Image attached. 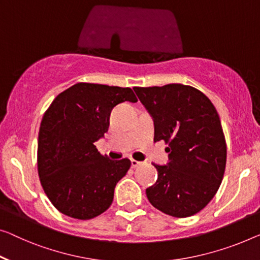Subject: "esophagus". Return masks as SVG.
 I'll return each instance as SVG.
<instances>
[{
  "mask_svg": "<svg viewBox=\"0 0 260 260\" xmlns=\"http://www.w3.org/2000/svg\"><path fill=\"white\" fill-rule=\"evenodd\" d=\"M131 165H132V167H133V168H137L138 166L141 165V162H139V161H137V160H133V158H132V160H131Z\"/></svg>",
  "mask_w": 260,
  "mask_h": 260,
  "instance_id": "obj_1",
  "label": "esophagus"
}]
</instances>
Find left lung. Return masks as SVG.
Masks as SVG:
<instances>
[{"mask_svg":"<svg viewBox=\"0 0 260 260\" xmlns=\"http://www.w3.org/2000/svg\"><path fill=\"white\" fill-rule=\"evenodd\" d=\"M154 121V141L165 140L167 165H154L157 180L146 189L153 207L173 217H189L214 199L226 164V143L210 99L182 84L134 87Z\"/></svg>","mask_w":260,"mask_h":260,"instance_id":"8db88e82","label":"left lung"}]
</instances>
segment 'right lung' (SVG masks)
Wrapping results in <instances>:
<instances>
[{"mask_svg": "<svg viewBox=\"0 0 260 260\" xmlns=\"http://www.w3.org/2000/svg\"><path fill=\"white\" fill-rule=\"evenodd\" d=\"M123 102H138L132 88L78 83L58 94L44 113L38 133V175L61 214L91 219L113 202L115 185L131 161L110 160L94 143L108 131L113 107Z\"/></svg>", "mask_w": 260, "mask_h": 260, "instance_id": "obj_1", "label": "right lung"}]
</instances>
